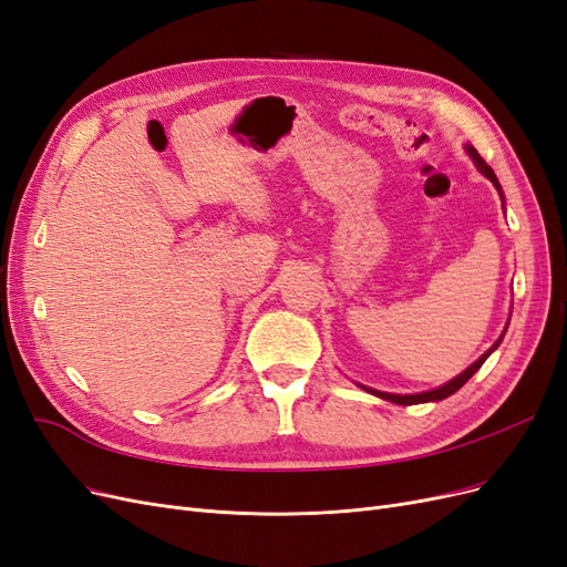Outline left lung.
<instances>
[{
	"label": "left lung",
	"mask_w": 567,
	"mask_h": 567,
	"mask_svg": "<svg viewBox=\"0 0 567 567\" xmlns=\"http://www.w3.org/2000/svg\"><path fill=\"white\" fill-rule=\"evenodd\" d=\"M466 153H468V157L476 162V167H478V172L483 174V176H487L489 181H492V186L497 188V193H499V197H502V205H504V193H502V186H499V181H497V176H495V172H492V167L489 164L478 155V151L473 148V145H466ZM502 339H504V334L492 343V349L489 351H485L476 362L471 364V368H466L460 377H454L452 381H447V383H443V386H437V389H433V391H424V393H410V395H398V393H383V391H374V389H368V386H362L364 391L368 393H372V395H377V398H383V400H391V403H395V405H419V403H435V400H443V398H447V395H452V393H456L460 391L464 383L476 374L478 370H481V364L489 358V353L497 349V346L502 343Z\"/></svg>",
	"instance_id": "8db88e82"
}]
</instances>
